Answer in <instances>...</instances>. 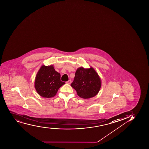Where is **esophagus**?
Returning <instances> with one entry per match:
<instances>
[{"mask_svg":"<svg viewBox=\"0 0 149 149\" xmlns=\"http://www.w3.org/2000/svg\"><path fill=\"white\" fill-rule=\"evenodd\" d=\"M71 83V81L70 80H68V81H66V84H70Z\"/></svg>","mask_w":149,"mask_h":149,"instance_id":"1","label":"esophagus"}]
</instances>
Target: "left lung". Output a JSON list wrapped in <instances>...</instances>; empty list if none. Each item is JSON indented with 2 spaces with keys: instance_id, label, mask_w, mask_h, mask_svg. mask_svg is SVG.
I'll return each instance as SVG.
<instances>
[{
  "instance_id": "obj_1",
  "label": "left lung",
  "mask_w": 149,
  "mask_h": 149,
  "mask_svg": "<svg viewBox=\"0 0 149 149\" xmlns=\"http://www.w3.org/2000/svg\"><path fill=\"white\" fill-rule=\"evenodd\" d=\"M102 86V81L97 72L90 66L85 68H79L76 71L74 79L71 86L77 91V95L83 99H89L96 96Z\"/></svg>"
}]
</instances>
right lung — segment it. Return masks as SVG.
I'll use <instances>...</instances> for the list:
<instances>
[{
	"label": "right lung",
	"mask_w": 149,
	"mask_h": 149,
	"mask_svg": "<svg viewBox=\"0 0 149 149\" xmlns=\"http://www.w3.org/2000/svg\"><path fill=\"white\" fill-rule=\"evenodd\" d=\"M60 74L55 70L53 65H43L36 75L34 87L37 93L43 97H53L65 82L61 81Z\"/></svg>",
	"instance_id": "obj_1"
}]
</instances>
